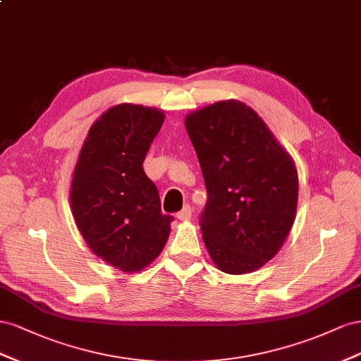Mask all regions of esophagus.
I'll use <instances>...</instances> for the list:
<instances>
[{"label": "esophagus", "mask_w": 361, "mask_h": 361, "mask_svg": "<svg viewBox=\"0 0 361 361\" xmlns=\"http://www.w3.org/2000/svg\"><path fill=\"white\" fill-rule=\"evenodd\" d=\"M190 218H192V209L189 207V205L183 207V210L177 213V219H180V221H189Z\"/></svg>", "instance_id": "34e87169"}]
</instances>
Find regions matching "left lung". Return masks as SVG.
I'll return each mask as SVG.
<instances>
[{
    "instance_id": "1",
    "label": "left lung",
    "mask_w": 361,
    "mask_h": 361,
    "mask_svg": "<svg viewBox=\"0 0 361 361\" xmlns=\"http://www.w3.org/2000/svg\"><path fill=\"white\" fill-rule=\"evenodd\" d=\"M184 126L209 195L201 231L210 259L231 275L260 269L281 250L296 218L292 156L238 99L195 110Z\"/></svg>"
}]
</instances>
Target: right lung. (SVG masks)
<instances>
[{"label":"right lung","instance_id":"right-lung-1","mask_svg":"<svg viewBox=\"0 0 361 361\" xmlns=\"http://www.w3.org/2000/svg\"><path fill=\"white\" fill-rule=\"evenodd\" d=\"M164 113L139 104L113 106L92 123L72 172L69 202L89 250L121 272L135 274L163 251L172 216L142 164Z\"/></svg>","mask_w":361,"mask_h":361}]
</instances>
